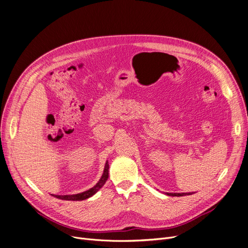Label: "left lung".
Returning a JSON list of instances; mask_svg holds the SVG:
<instances>
[{"instance_id":"obj_1","label":"left lung","mask_w":248,"mask_h":248,"mask_svg":"<svg viewBox=\"0 0 248 248\" xmlns=\"http://www.w3.org/2000/svg\"><path fill=\"white\" fill-rule=\"evenodd\" d=\"M166 194L169 196H185V195H191V194H193V192H184V193H169V192H167Z\"/></svg>"}]
</instances>
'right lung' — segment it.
Masks as SVG:
<instances>
[{
    "instance_id": "add662e5",
    "label": "right lung",
    "mask_w": 248,
    "mask_h": 248,
    "mask_svg": "<svg viewBox=\"0 0 248 248\" xmlns=\"http://www.w3.org/2000/svg\"><path fill=\"white\" fill-rule=\"evenodd\" d=\"M108 178H109V162L107 161L105 164L104 171H103L101 179L99 180V182L92 188H90L86 191H83L81 193H78V194H72V195H55V194H52V195L54 197L62 199V200H72V201L84 200V199H87V198L93 196L105 185V183L107 182Z\"/></svg>"
}]
</instances>
